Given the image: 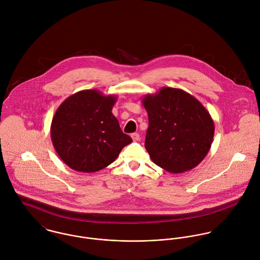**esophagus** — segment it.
Listing matches in <instances>:
<instances>
[{
  "mask_svg": "<svg viewBox=\"0 0 260 260\" xmlns=\"http://www.w3.org/2000/svg\"><path fill=\"white\" fill-rule=\"evenodd\" d=\"M131 138L133 139V141H138L140 139V135L138 133H133L131 134Z\"/></svg>",
  "mask_w": 260,
  "mask_h": 260,
  "instance_id": "obj_1",
  "label": "esophagus"
}]
</instances>
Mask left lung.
Instances as JSON below:
<instances>
[{
  "label": "left lung",
  "instance_id": "1",
  "mask_svg": "<svg viewBox=\"0 0 260 260\" xmlns=\"http://www.w3.org/2000/svg\"><path fill=\"white\" fill-rule=\"evenodd\" d=\"M148 113L145 148L151 160L171 173L196 167L209 152L214 123L205 107L181 89L163 87L142 99Z\"/></svg>",
  "mask_w": 260,
  "mask_h": 260
}]
</instances>
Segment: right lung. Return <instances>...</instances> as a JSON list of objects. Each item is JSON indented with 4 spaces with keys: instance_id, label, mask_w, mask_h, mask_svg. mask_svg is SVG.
<instances>
[{
    "instance_id": "add662e5",
    "label": "right lung",
    "mask_w": 260,
    "mask_h": 260,
    "mask_svg": "<svg viewBox=\"0 0 260 260\" xmlns=\"http://www.w3.org/2000/svg\"><path fill=\"white\" fill-rule=\"evenodd\" d=\"M116 100V96H105L98 90H83L57 109L51 139L59 157L71 169L83 173L99 171L132 142L112 113Z\"/></svg>"
}]
</instances>
